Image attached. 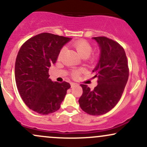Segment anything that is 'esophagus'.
Returning <instances> with one entry per match:
<instances>
[{
	"instance_id": "esophagus-1",
	"label": "esophagus",
	"mask_w": 147,
	"mask_h": 147,
	"mask_svg": "<svg viewBox=\"0 0 147 147\" xmlns=\"http://www.w3.org/2000/svg\"><path fill=\"white\" fill-rule=\"evenodd\" d=\"M70 85H71V88H73L75 86L77 85V84L73 83V82H71V83H70Z\"/></svg>"
}]
</instances>
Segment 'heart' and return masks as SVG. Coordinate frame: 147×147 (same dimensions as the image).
<instances>
[{
  "instance_id": "obj_1",
  "label": "heart",
  "mask_w": 147,
  "mask_h": 147,
  "mask_svg": "<svg viewBox=\"0 0 147 147\" xmlns=\"http://www.w3.org/2000/svg\"><path fill=\"white\" fill-rule=\"evenodd\" d=\"M73 46L76 49L77 52H78L79 56L83 59L88 58V57L90 56L91 52L92 51V46L87 41H84V40H79V41H76L73 44ZM64 50H65V48L61 49L60 52V55L63 54ZM81 72L82 71L79 70H73L72 75L73 77H78L79 74L81 73Z\"/></svg>"
}]
</instances>
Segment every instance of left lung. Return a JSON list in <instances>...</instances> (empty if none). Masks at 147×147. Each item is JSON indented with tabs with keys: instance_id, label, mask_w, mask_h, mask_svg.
Returning <instances> with one entry per match:
<instances>
[{
	"instance_id": "obj_1",
	"label": "left lung",
	"mask_w": 147,
	"mask_h": 147,
	"mask_svg": "<svg viewBox=\"0 0 147 147\" xmlns=\"http://www.w3.org/2000/svg\"><path fill=\"white\" fill-rule=\"evenodd\" d=\"M100 55L92 72L97 86L90 90L82 84L83 94L79 99L81 109L92 115H102L110 111L120 99L129 79V68L124 48L117 42L104 36L92 37Z\"/></svg>"
}]
</instances>
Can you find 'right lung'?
I'll return each mask as SVG.
<instances>
[{
  "label": "right lung",
  "instance_id": "right-lung-1",
  "mask_svg": "<svg viewBox=\"0 0 147 147\" xmlns=\"http://www.w3.org/2000/svg\"><path fill=\"white\" fill-rule=\"evenodd\" d=\"M71 38L41 33L21 46L15 63L16 86L29 109L48 115L60 108L70 84L52 82L49 69L56 63L61 50Z\"/></svg>",
  "mask_w": 147,
  "mask_h": 147
}]
</instances>
